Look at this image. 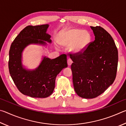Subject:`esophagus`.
Here are the masks:
<instances>
[{"instance_id": "esophagus-1", "label": "esophagus", "mask_w": 126, "mask_h": 126, "mask_svg": "<svg viewBox=\"0 0 126 126\" xmlns=\"http://www.w3.org/2000/svg\"><path fill=\"white\" fill-rule=\"evenodd\" d=\"M72 63H73V62H72L71 59H68L67 63H68V65H69V66L71 65L72 64Z\"/></svg>"}]
</instances>
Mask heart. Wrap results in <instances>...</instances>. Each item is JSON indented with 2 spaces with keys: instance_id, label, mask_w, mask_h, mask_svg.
<instances>
[{
  "instance_id": "b5f03b06",
  "label": "heart",
  "mask_w": 126,
  "mask_h": 126,
  "mask_svg": "<svg viewBox=\"0 0 126 126\" xmlns=\"http://www.w3.org/2000/svg\"><path fill=\"white\" fill-rule=\"evenodd\" d=\"M91 40L92 35L88 31L78 28H70L61 33L58 42L62 46L67 47L71 45V52L78 54L86 49Z\"/></svg>"
}]
</instances>
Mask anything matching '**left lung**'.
Returning <instances> with one entry per match:
<instances>
[{
    "label": "left lung",
    "instance_id": "left-lung-1",
    "mask_svg": "<svg viewBox=\"0 0 126 126\" xmlns=\"http://www.w3.org/2000/svg\"><path fill=\"white\" fill-rule=\"evenodd\" d=\"M95 40L83 52L70 54L74 90L79 96L94 98L103 93L115 80L118 50L109 33L101 27H92Z\"/></svg>",
    "mask_w": 126,
    "mask_h": 126
}]
</instances>
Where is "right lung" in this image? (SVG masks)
<instances>
[{
    "mask_svg": "<svg viewBox=\"0 0 126 126\" xmlns=\"http://www.w3.org/2000/svg\"><path fill=\"white\" fill-rule=\"evenodd\" d=\"M49 24L32 26L23 29L15 38L9 50V70L17 88L23 94L33 98H46L52 94L55 88L57 76L68 67L67 55L62 54L51 59L43 56L34 69H28L22 64V53L30 44L47 45L52 43L51 36L47 33Z\"/></svg>",
    "mask_w": 126,
    "mask_h": 126,
    "instance_id": "1",
    "label": "right lung"
}]
</instances>
